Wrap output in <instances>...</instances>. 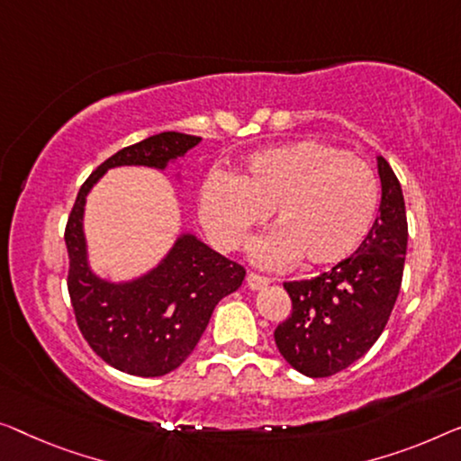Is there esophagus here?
I'll return each mask as SVG.
<instances>
[{
    "instance_id": "esophagus-1",
    "label": "esophagus",
    "mask_w": 461,
    "mask_h": 461,
    "mask_svg": "<svg viewBox=\"0 0 461 461\" xmlns=\"http://www.w3.org/2000/svg\"><path fill=\"white\" fill-rule=\"evenodd\" d=\"M246 284H249L250 290H260V287L269 285L271 279L263 277V275H257V273H249L246 275Z\"/></svg>"
}]
</instances>
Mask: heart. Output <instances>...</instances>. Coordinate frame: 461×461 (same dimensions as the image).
I'll return each mask as SVG.
<instances>
[{"instance_id":"heart-1","label":"heart","mask_w":461,"mask_h":461,"mask_svg":"<svg viewBox=\"0 0 461 461\" xmlns=\"http://www.w3.org/2000/svg\"><path fill=\"white\" fill-rule=\"evenodd\" d=\"M379 209L368 163L321 140H300L254 155L236 176L212 174L201 190V219L221 250H236L273 211L277 230L252 249L260 267L302 257L311 267L341 263L360 249Z\"/></svg>"}]
</instances>
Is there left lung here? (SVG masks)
Instances as JSON below:
<instances>
[{
  "label": "left lung",
  "mask_w": 461,
  "mask_h": 461,
  "mask_svg": "<svg viewBox=\"0 0 461 461\" xmlns=\"http://www.w3.org/2000/svg\"><path fill=\"white\" fill-rule=\"evenodd\" d=\"M381 207L352 257L314 279L284 284L292 314L275 329L281 356L319 379L348 368L381 338L402 287L408 249L406 203L400 180L379 155Z\"/></svg>",
  "instance_id": "left-lung-1"
}]
</instances>
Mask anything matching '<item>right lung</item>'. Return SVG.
<instances>
[{"label": "right lung", "instance_id": "1", "mask_svg": "<svg viewBox=\"0 0 461 461\" xmlns=\"http://www.w3.org/2000/svg\"><path fill=\"white\" fill-rule=\"evenodd\" d=\"M198 142L201 136L161 132L118 150L82 184L68 217L64 238L74 317L93 352L122 373L163 376L180 366L207 329L217 302L242 285L246 271L192 233H182L167 257L142 277L123 284L101 279L86 258V194L107 169H165Z\"/></svg>", "mask_w": 461, "mask_h": 461}]
</instances>
